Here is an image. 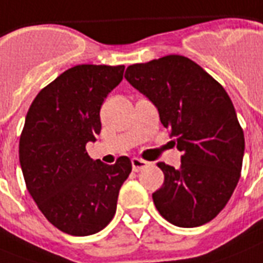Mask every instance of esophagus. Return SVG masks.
<instances>
[{
	"label": "esophagus",
	"mask_w": 263,
	"mask_h": 263,
	"mask_svg": "<svg viewBox=\"0 0 263 263\" xmlns=\"http://www.w3.org/2000/svg\"><path fill=\"white\" fill-rule=\"evenodd\" d=\"M132 165H133V171L138 172L146 168L149 165V163L146 160H142V159H138V157H133L132 159Z\"/></svg>",
	"instance_id": "esophagus-1"
}]
</instances>
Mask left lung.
Wrapping results in <instances>:
<instances>
[{"mask_svg":"<svg viewBox=\"0 0 263 263\" xmlns=\"http://www.w3.org/2000/svg\"><path fill=\"white\" fill-rule=\"evenodd\" d=\"M125 79L156 106L183 152L179 168L157 163L164 183L152 194L155 206L176 227L206 224L224 209L240 178L245 134L232 100L183 55L130 65Z\"/></svg>","mask_w":263,"mask_h":263,"instance_id":"left-lung-1","label":"left lung"}]
</instances>
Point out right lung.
<instances>
[{"instance_id":"obj_1","label":"right lung","mask_w":263,"mask_h":263,"mask_svg":"<svg viewBox=\"0 0 263 263\" xmlns=\"http://www.w3.org/2000/svg\"><path fill=\"white\" fill-rule=\"evenodd\" d=\"M125 66L77 65L45 87L25 117L18 159L27 190L52 226L73 236L102 231L132 172L127 156L108 165L85 145L100 133V107Z\"/></svg>"}]
</instances>
